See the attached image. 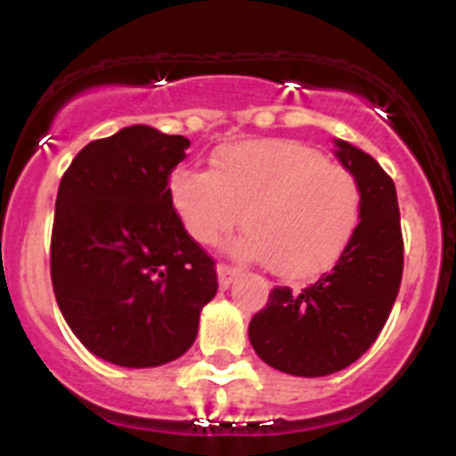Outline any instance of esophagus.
Segmentation results:
<instances>
[{
  "label": "esophagus",
  "mask_w": 456,
  "mask_h": 456,
  "mask_svg": "<svg viewBox=\"0 0 456 456\" xmlns=\"http://www.w3.org/2000/svg\"><path fill=\"white\" fill-rule=\"evenodd\" d=\"M216 276H219V285L225 289L231 288L232 281L240 276V269L231 267V265H219V267H216Z\"/></svg>",
  "instance_id": "obj_1"
}]
</instances>
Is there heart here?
Instances as JSON below:
<instances>
[{"label":"heart","mask_w":456,"mask_h":456,"mask_svg":"<svg viewBox=\"0 0 456 456\" xmlns=\"http://www.w3.org/2000/svg\"><path fill=\"white\" fill-rule=\"evenodd\" d=\"M173 209L199 244H216L240 221L232 256L269 263L301 281L336 263L363 212L358 178L301 141L263 139L221 146L209 171L178 168L168 183Z\"/></svg>","instance_id":"obj_1"}]
</instances>
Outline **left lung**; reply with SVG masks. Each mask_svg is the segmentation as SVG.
<instances>
[{
  "mask_svg": "<svg viewBox=\"0 0 456 456\" xmlns=\"http://www.w3.org/2000/svg\"><path fill=\"white\" fill-rule=\"evenodd\" d=\"M336 146L363 191L356 232L333 269L299 292L273 288L248 324L257 356L294 377H326L363 356L388 320L404 269L395 183L368 152L342 139Z\"/></svg>",
  "mask_w": 456,
  "mask_h": 456,
  "instance_id": "left-lung-1",
  "label": "left lung"
}]
</instances>
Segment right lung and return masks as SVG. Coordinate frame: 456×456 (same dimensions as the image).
Here are the masks:
<instances>
[{
  "instance_id": "obj_1",
  "label": "right lung",
  "mask_w": 456,
  "mask_h": 456,
  "mask_svg": "<svg viewBox=\"0 0 456 456\" xmlns=\"http://www.w3.org/2000/svg\"><path fill=\"white\" fill-rule=\"evenodd\" d=\"M189 139L132 125L91 141L63 173L50 272L63 320L95 356L157 368L196 340L215 299V260L191 240L168 196Z\"/></svg>"
}]
</instances>
